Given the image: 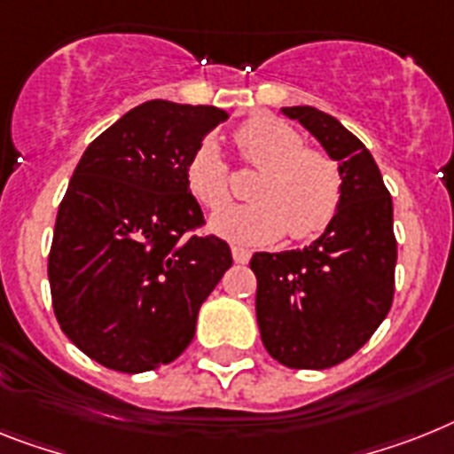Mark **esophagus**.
<instances>
[{
  "label": "esophagus",
  "mask_w": 454,
  "mask_h": 454,
  "mask_svg": "<svg viewBox=\"0 0 454 454\" xmlns=\"http://www.w3.org/2000/svg\"><path fill=\"white\" fill-rule=\"evenodd\" d=\"M231 254H234V262H239V264H246L250 260V250L243 248V246H231Z\"/></svg>",
  "instance_id": "34e87169"
}]
</instances>
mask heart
Masks as SVG:
<instances>
[{
  "mask_svg": "<svg viewBox=\"0 0 454 454\" xmlns=\"http://www.w3.org/2000/svg\"><path fill=\"white\" fill-rule=\"evenodd\" d=\"M236 148L248 164L262 168L250 187L248 204L223 206L230 197V168L218 145L206 138L187 160L190 192L211 215L215 234L241 243H271L290 234L306 241L327 230L340 208L343 176L322 151L306 148L301 134L271 115L248 120L236 132Z\"/></svg>",
  "mask_w": 454,
  "mask_h": 454,
  "instance_id": "obj_1",
  "label": "heart"
}]
</instances>
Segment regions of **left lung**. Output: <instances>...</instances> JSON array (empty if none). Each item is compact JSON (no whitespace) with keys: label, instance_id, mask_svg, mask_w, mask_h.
I'll return each instance as SVG.
<instances>
[{"label":"left lung","instance_id":"left-lung-1","mask_svg":"<svg viewBox=\"0 0 454 454\" xmlns=\"http://www.w3.org/2000/svg\"><path fill=\"white\" fill-rule=\"evenodd\" d=\"M299 120L343 176L336 218L301 250L254 253L257 325L273 359L290 369H329L353 357L380 327L395 297L392 197L376 160L334 115L280 108Z\"/></svg>","mask_w":454,"mask_h":454}]
</instances>
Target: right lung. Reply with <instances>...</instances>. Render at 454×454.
<instances>
[{"instance_id":"obj_1","label":"right lung","mask_w":454,"mask_h":454,"mask_svg":"<svg viewBox=\"0 0 454 454\" xmlns=\"http://www.w3.org/2000/svg\"><path fill=\"white\" fill-rule=\"evenodd\" d=\"M230 115L153 99L85 148L59 204L48 254L52 310L101 366L141 373L194 339L201 303L231 267L185 181L187 160Z\"/></svg>"}]
</instances>
